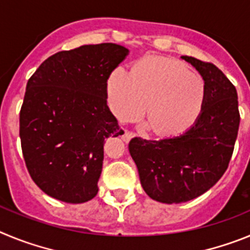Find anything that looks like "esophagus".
Wrapping results in <instances>:
<instances>
[{"instance_id":"obj_1","label":"esophagus","mask_w":250,"mask_h":250,"mask_svg":"<svg viewBox=\"0 0 250 250\" xmlns=\"http://www.w3.org/2000/svg\"><path fill=\"white\" fill-rule=\"evenodd\" d=\"M121 134H123V135H121V138H123V140L125 141V143H129V141L131 140L134 136H135V134H134V132L127 131V130H125V129H123V132H121Z\"/></svg>"}]
</instances>
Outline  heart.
<instances>
[{"mask_svg":"<svg viewBox=\"0 0 250 250\" xmlns=\"http://www.w3.org/2000/svg\"><path fill=\"white\" fill-rule=\"evenodd\" d=\"M107 100L119 120L140 118L145 112L158 134L182 135L204 111L207 90L202 79L182 63L146 57L132 71L116 67L107 80Z\"/></svg>","mask_w":250,"mask_h":250,"instance_id":"obj_1","label":"heart"}]
</instances>
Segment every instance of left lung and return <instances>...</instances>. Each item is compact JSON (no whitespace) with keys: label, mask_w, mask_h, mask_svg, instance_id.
I'll list each match as a JSON object with an SVG mask.
<instances>
[{"label":"left lung","mask_w":250,"mask_h":250,"mask_svg":"<svg viewBox=\"0 0 250 250\" xmlns=\"http://www.w3.org/2000/svg\"><path fill=\"white\" fill-rule=\"evenodd\" d=\"M203 77L207 90L198 123L178 136L161 140L134 138L129 151L145 193L156 202L179 204L195 199L225 173L239 129L235 86L219 68L191 56H182Z\"/></svg>","instance_id":"1"}]
</instances>
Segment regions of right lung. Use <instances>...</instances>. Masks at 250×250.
Listing matches in <instances>:
<instances>
[{
	"instance_id": "add662e5",
	"label": "right lung",
	"mask_w": 250,
	"mask_h": 250,
	"mask_svg": "<svg viewBox=\"0 0 250 250\" xmlns=\"http://www.w3.org/2000/svg\"><path fill=\"white\" fill-rule=\"evenodd\" d=\"M127 55L116 43L61 51L27 81L22 154L35 184L51 198L80 204L98 194L105 139L123 132L106 104L107 79Z\"/></svg>"
}]
</instances>
